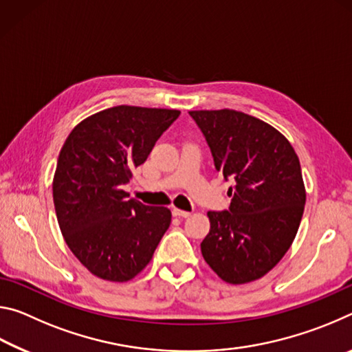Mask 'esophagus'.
Returning <instances> with one entry per match:
<instances>
[{
	"label": "esophagus",
	"instance_id": "1",
	"mask_svg": "<svg viewBox=\"0 0 352 352\" xmlns=\"http://www.w3.org/2000/svg\"><path fill=\"white\" fill-rule=\"evenodd\" d=\"M172 214H174L175 217H189L190 216V212L189 211H183V210H178V208H174V210H172Z\"/></svg>",
	"mask_w": 352,
	"mask_h": 352
}]
</instances>
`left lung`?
<instances>
[{
	"mask_svg": "<svg viewBox=\"0 0 352 352\" xmlns=\"http://www.w3.org/2000/svg\"><path fill=\"white\" fill-rule=\"evenodd\" d=\"M189 115L216 169L234 183L230 210L208 212L201 254L225 283H252L283 259L296 236L306 204L300 160L287 138L258 118L228 109Z\"/></svg>",
	"mask_w": 352,
	"mask_h": 352,
	"instance_id": "8db88e82",
	"label": "left lung"
}]
</instances>
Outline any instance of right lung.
I'll use <instances>...</instances> for the list:
<instances>
[{"label":"right lung","instance_id":"add662e5","mask_svg":"<svg viewBox=\"0 0 352 352\" xmlns=\"http://www.w3.org/2000/svg\"><path fill=\"white\" fill-rule=\"evenodd\" d=\"M178 110L118 105L71 130L57 160L52 197L63 239L94 276L126 283L146 269L170 225L164 206L122 189Z\"/></svg>","mask_w":352,"mask_h":352}]
</instances>
